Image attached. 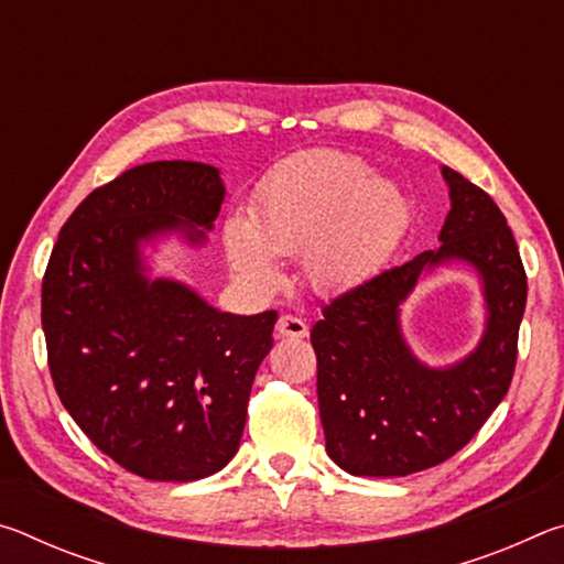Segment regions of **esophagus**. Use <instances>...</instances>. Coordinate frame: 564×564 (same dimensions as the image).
<instances>
[{
    "label": "esophagus",
    "instance_id": "1",
    "mask_svg": "<svg viewBox=\"0 0 564 564\" xmlns=\"http://www.w3.org/2000/svg\"><path fill=\"white\" fill-rule=\"evenodd\" d=\"M275 333H279L281 338H305L308 336V323L299 316L285 313V316H281L279 323H275Z\"/></svg>",
    "mask_w": 564,
    "mask_h": 564
}]
</instances>
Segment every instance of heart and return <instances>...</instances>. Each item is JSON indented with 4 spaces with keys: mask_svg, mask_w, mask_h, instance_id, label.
<instances>
[{
    "mask_svg": "<svg viewBox=\"0 0 564 564\" xmlns=\"http://www.w3.org/2000/svg\"><path fill=\"white\" fill-rule=\"evenodd\" d=\"M410 224V202L393 181L370 176L360 156L308 149L283 159L263 181L251 224L226 226V251L238 275L275 289L273 256L303 251V275L316 293L356 291L386 269Z\"/></svg>",
    "mask_w": 564,
    "mask_h": 564,
    "instance_id": "obj_1",
    "label": "heart"
}]
</instances>
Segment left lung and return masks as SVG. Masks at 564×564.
<instances>
[{
    "label": "left lung",
    "mask_w": 564,
    "mask_h": 564,
    "mask_svg": "<svg viewBox=\"0 0 564 564\" xmlns=\"http://www.w3.org/2000/svg\"><path fill=\"white\" fill-rule=\"evenodd\" d=\"M443 176L453 202L443 246L336 295L311 330L326 451L350 475L403 477L445 463L473 441L512 383L528 301L518 243L480 186L447 166ZM447 258L473 262L484 275L491 316L470 359L433 371L406 350L397 305L420 272Z\"/></svg>",
    "instance_id": "obj_1"
}]
</instances>
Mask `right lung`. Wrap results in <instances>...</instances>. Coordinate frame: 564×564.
<instances>
[{
  "mask_svg": "<svg viewBox=\"0 0 564 564\" xmlns=\"http://www.w3.org/2000/svg\"><path fill=\"white\" fill-rule=\"evenodd\" d=\"M224 202L218 169L133 166L66 218L42 281V328L56 395L123 470L202 480L241 443L246 408L279 313L231 316L174 281H147L139 243L184 228L204 241Z\"/></svg>",
  "mask_w": 564,
  "mask_h": 564,
  "instance_id": "right-lung-1",
  "label": "right lung"
}]
</instances>
